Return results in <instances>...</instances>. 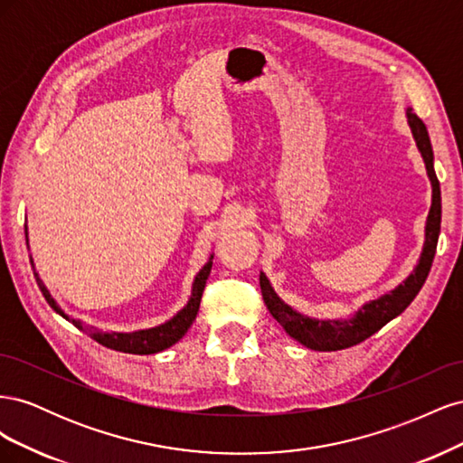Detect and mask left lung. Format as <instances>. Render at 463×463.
<instances>
[{
  "label": "left lung",
  "instance_id": "1",
  "mask_svg": "<svg viewBox=\"0 0 463 463\" xmlns=\"http://www.w3.org/2000/svg\"><path fill=\"white\" fill-rule=\"evenodd\" d=\"M408 116V123L411 128V133L415 137V143L419 152L425 160L427 174L432 185V204L427 216V226H425V245L421 259H419L415 270L403 279V282L383 298L374 301H369L361 307V309L349 318V320H317L303 317L301 313L293 311L289 305H286L282 299L276 296L272 289L269 278L260 272V291L262 299L269 307L270 315L279 322L293 340H298L305 347L317 349V352H335V349H345L365 342L374 332L381 330L386 322L402 315L408 305L415 299V296L421 291L425 279L430 272L434 253H437V243H439V233H440V216H442V203H440V184L439 177L434 174V156H432V146L429 131L425 123L419 119L413 109L408 108L405 111Z\"/></svg>",
  "mask_w": 463,
  "mask_h": 463
}]
</instances>
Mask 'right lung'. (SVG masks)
Masks as SVG:
<instances>
[{"mask_svg":"<svg viewBox=\"0 0 463 463\" xmlns=\"http://www.w3.org/2000/svg\"><path fill=\"white\" fill-rule=\"evenodd\" d=\"M24 235H26V245H29V232H26V228H24ZM31 264H33V259H31ZM210 270H213V257H210V260L203 266V270L197 274V278H194L189 303L172 320H167V322H164V325L148 328V330L128 332V334H125V332H111V334L96 332V330L87 328L80 320L69 318L60 309V305L55 303V299L50 296V291L46 289L44 282H42L40 276L36 274V270H34V278H36V284H38V288L42 291V296H44V299L48 301V305L52 307V309L55 313H60L69 322H73V325L79 330L89 332L98 344H102V345H106L109 349H116V352H123V354L148 355V354H158V352H162V349H167L170 345H174L175 342H179L181 338H184L185 332L191 328L193 320L197 318V313H199L201 298H203V291H204V286H206V279L210 276Z\"/></svg>","mask_w":463,"mask_h":463,"instance_id":"obj_1","label":"right lung"}]
</instances>
